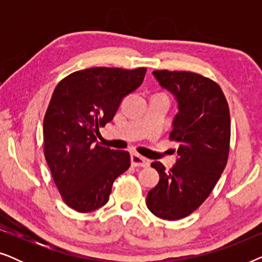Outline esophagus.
Here are the masks:
<instances>
[{
	"mask_svg": "<svg viewBox=\"0 0 262 262\" xmlns=\"http://www.w3.org/2000/svg\"><path fill=\"white\" fill-rule=\"evenodd\" d=\"M131 164L134 167H148L150 164V161L148 159H145V157L138 155V154H132Z\"/></svg>",
	"mask_w": 262,
	"mask_h": 262,
	"instance_id": "obj_1",
	"label": "esophagus"
}]
</instances>
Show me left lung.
Here are the masks:
<instances>
[{
	"instance_id": "1",
	"label": "left lung",
	"mask_w": 262,
	"mask_h": 262,
	"mask_svg": "<svg viewBox=\"0 0 262 262\" xmlns=\"http://www.w3.org/2000/svg\"><path fill=\"white\" fill-rule=\"evenodd\" d=\"M152 75L177 101L170 138L179 149L169 170L151 163L160 181L146 195V206L162 220L177 221L198 209L220 180L229 155L230 113L221 87L210 78L187 71Z\"/></svg>"
}]
</instances>
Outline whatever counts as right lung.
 I'll return each instance as SVG.
<instances>
[{"label":"right lung","instance_id":"right-lung-1","mask_svg":"<svg viewBox=\"0 0 262 262\" xmlns=\"http://www.w3.org/2000/svg\"><path fill=\"white\" fill-rule=\"evenodd\" d=\"M146 69L91 68L57 84L44 118V152L68 206L91 212L108 202L116 179L130 167V154L96 143L99 127L113 119Z\"/></svg>","mask_w":262,"mask_h":262}]
</instances>
